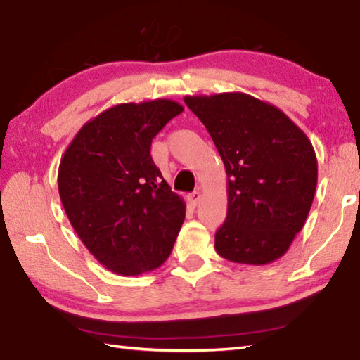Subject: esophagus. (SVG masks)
<instances>
[{"mask_svg": "<svg viewBox=\"0 0 360 360\" xmlns=\"http://www.w3.org/2000/svg\"><path fill=\"white\" fill-rule=\"evenodd\" d=\"M201 201V192L200 190H195V192H192L188 195V202L192 204V206H196V204H200Z\"/></svg>", "mask_w": 360, "mask_h": 360, "instance_id": "1", "label": "esophagus"}]
</instances>
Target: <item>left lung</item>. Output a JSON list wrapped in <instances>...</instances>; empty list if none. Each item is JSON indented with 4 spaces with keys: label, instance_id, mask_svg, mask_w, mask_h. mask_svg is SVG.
<instances>
[{
    "label": "left lung",
    "instance_id": "1",
    "mask_svg": "<svg viewBox=\"0 0 360 360\" xmlns=\"http://www.w3.org/2000/svg\"><path fill=\"white\" fill-rule=\"evenodd\" d=\"M184 103L206 126L228 174L217 252L248 265L284 256L314 201L319 168L311 140L283 110L240 91Z\"/></svg>",
    "mask_w": 360,
    "mask_h": 360
}]
</instances>
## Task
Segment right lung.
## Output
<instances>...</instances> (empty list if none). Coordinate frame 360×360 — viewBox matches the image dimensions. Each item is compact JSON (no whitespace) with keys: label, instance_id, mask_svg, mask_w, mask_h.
<instances>
[{"label":"right lung","instance_id":"add662e5","mask_svg":"<svg viewBox=\"0 0 360 360\" xmlns=\"http://www.w3.org/2000/svg\"><path fill=\"white\" fill-rule=\"evenodd\" d=\"M182 110L172 100L117 104L84 124L60 160L70 223L98 262L122 276L164 264L184 223L186 202L150 154L153 139Z\"/></svg>","mask_w":360,"mask_h":360}]
</instances>
